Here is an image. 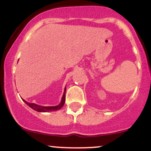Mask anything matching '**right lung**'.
I'll list each match as a JSON object with an SVG mask.
<instances>
[{
    "instance_id": "1",
    "label": "right lung",
    "mask_w": 151,
    "mask_h": 151,
    "mask_svg": "<svg viewBox=\"0 0 151 151\" xmlns=\"http://www.w3.org/2000/svg\"><path fill=\"white\" fill-rule=\"evenodd\" d=\"M65 93H66V87L65 88V91H64L63 96H62L61 103L58 106H40L33 103H29V102L25 101L24 99H22L27 105H28L31 109H34L35 111H37L39 112H49V111H55L59 110L65 104Z\"/></svg>"
}]
</instances>
